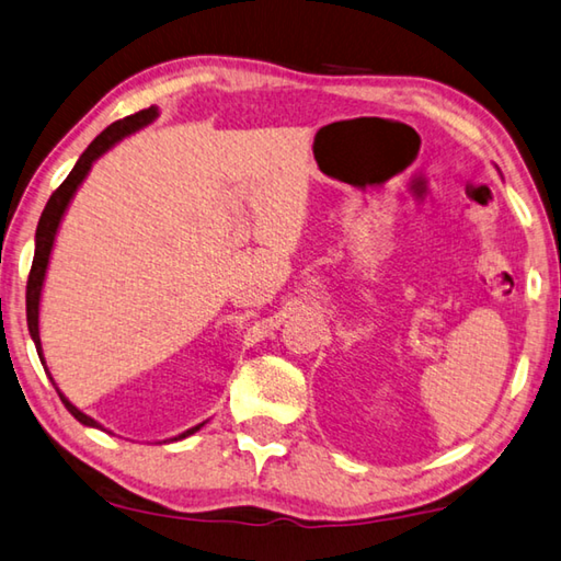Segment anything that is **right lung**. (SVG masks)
<instances>
[{
  "mask_svg": "<svg viewBox=\"0 0 561 561\" xmlns=\"http://www.w3.org/2000/svg\"><path fill=\"white\" fill-rule=\"evenodd\" d=\"M157 115H160V111H157V107L152 105V107H147V111H140V113H135V115H127V117H123V121H117L111 127H105V130L98 135L91 145H88V150L81 157H78V162L73 164L71 174H68L66 180H64V184L58 186V190L51 194V199L46 202V209H44L42 219H38V226H36L34 263H32V273H28V283H26V325H28V335H32V340H34L36 352H38V359H42L44 369H46V359H44V350H42V337H38V308H42V290H44L48 261H51V251H54V243H56L58 226H61L64 216L68 211V204H71V199H73L76 192H78V186L83 184L88 172H91L93 162L101 160V157L107 150H113V147L121 142L123 137L133 135L137 130H142V127H147L152 121H157ZM46 375H48V379L54 381L51 371L46 369ZM54 387H56V381H54ZM56 391H58V397H61L64 407L71 411V416L76 421H81L83 426L107 431V428H103V424H98L93 416H88V414H83L81 409L73 407L61 389L56 387ZM204 424H206V421H202V424H196L192 428L182 431V434H176L172 438L157 440V444H172V440H182L186 436L196 434V431H199Z\"/></svg>",
  "mask_w": 561,
  "mask_h": 561,
  "instance_id": "obj_1",
  "label": "right lung"
}]
</instances>
